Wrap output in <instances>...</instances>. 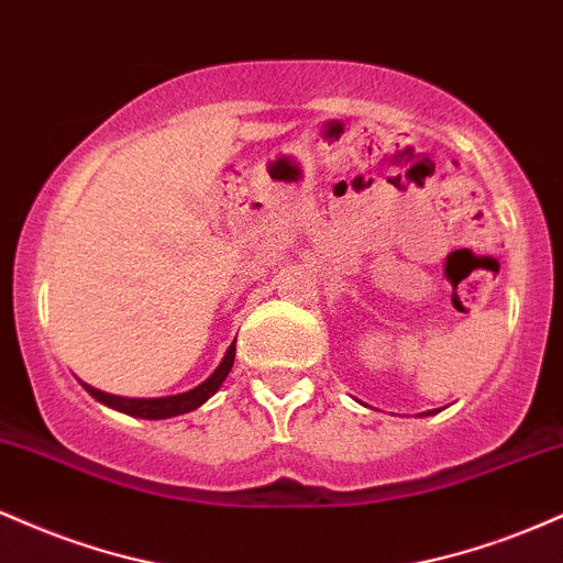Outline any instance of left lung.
Masks as SVG:
<instances>
[{"label":"left lung","mask_w":563,"mask_h":563,"mask_svg":"<svg viewBox=\"0 0 563 563\" xmlns=\"http://www.w3.org/2000/svg\"><path fill=\"white\" fill-rule=\"evenodd\" d=\"M434 412H437V410H429V412H423V416H434Z\"/></svg>","instance_id":"1"}]
</instances>
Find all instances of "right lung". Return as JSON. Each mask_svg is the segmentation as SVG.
I'll return each instance as SVG.
<instances>
[{"label":"right lung","mask_w":563,"mask_h":563,"mask_svg":"<svg viewBox=\"0 0 563 563\" xmlns=\"http://www.w3.org/2000/svg\"><path fill=\"white\" fill-rule=\"evenodd\" d=\"M232 363H235V341H232L228 352H224L222 363L217 365V371L211 373L203 384H198L196 389H190V391L172 394V397L129 399V397H115V394H106L89 384H81V386L92 394L97 402L111 407V410L126 412V416H132V418H145V421H164V418L185 416V412L196 410V407L203 405L206 399L214 397V394L219 391V386L224 384V378H228V373L232 371Z\"/></svg>","instance_id":"add662e5"}]
</instances>
